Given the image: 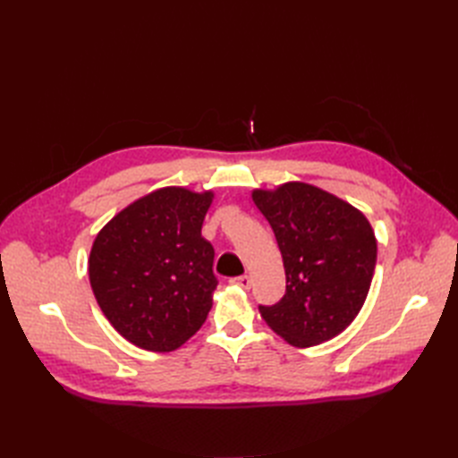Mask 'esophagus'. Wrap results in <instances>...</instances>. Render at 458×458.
<instances>
[{
    "label": "esophagus",
    "mask_w": 458,
    "mask_h": 458,
    "mask_svg": "<svg viewBox=\"0 0 458 458\" xmlns=\"http://www.w3.org/2000/svg\"><path fill=\"white\" fill-rule=\"evenodd\" d=\"M231 284L241 286V288H250V276H248V275L234 276V279H231Z\"/></svg>",
    "instance_id": "esophagus-1"
}]
</instances>
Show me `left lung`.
Masks as SVG:
<instances>
[{
	"label": "left lung",
	"instance_id": "1",
	"mask_svg": "<svg viewBox=\"0 0 458 458\" xmlns=\"http://www.w3.org/2000/svg\"><path fill=\"white\" fill-rule=\"evenodd\" d=\"M252 200L269 221L284 263L286 293L259 313L296 348H311L352 325L367 300L377 266L369 219L345 200L300 182L256 189Z\"/></svg>",
	"mask_w": 458,
	"mask_h": 458
}]
</instances>
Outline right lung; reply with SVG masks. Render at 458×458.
<instances>
[{"instance_id": "1", "label": "right lung", "mask_w": 458, "mask_h": 458, "mask_svg": "<svg viewBox=\"0 0 458 458\" xmlns=\"http://www.w3.org/2000/svg\"><path fill=\"white\" fill-rule=\"evenodd\" d=\"M212 191L164 187L123 208L95 237L89 283L120 335L148 352H174L206 321L217 279L200 231Z\"/></svg>"}]
</instances>
